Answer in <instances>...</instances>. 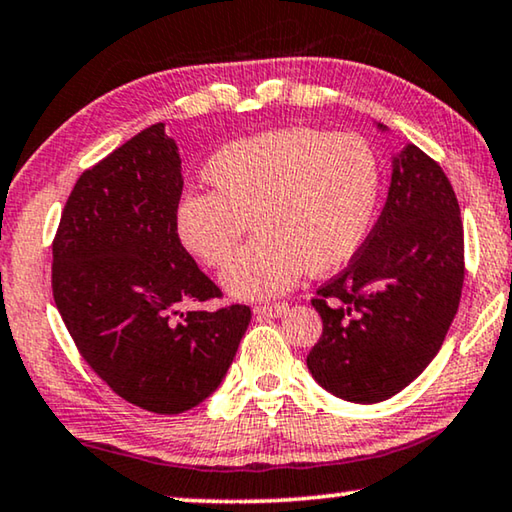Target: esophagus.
Returning <instances> with one entry per match:
<instances>
[{
  "label": "esophagus",
  "instance_id": "1",
  "mask_svg": "<svg viewBox=\"0 0 512 512\" xmlns=\"http://www.w3.org/2000/svg\"><path fill=\"white\" fill-rule=\"evenodd\" d=\"M289 310L287 303H273V305H255V315L259 317H282Z\"/></svg>",
  "mask_w": 512,
  "mask_h": 512
}]
</instances>
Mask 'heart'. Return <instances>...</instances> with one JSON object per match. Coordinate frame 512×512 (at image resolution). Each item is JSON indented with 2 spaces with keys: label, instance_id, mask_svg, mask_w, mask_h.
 I'll use <instances>...</instances> for the list:
<instances>
[{
  "label": "heart",
  "instance_id": "obj_1",
  "mask_svg": "<svg viewBox=\"0 0 512 512\" xmlns=\"http://www.w3.org/2000/svg\"><path fill=\"white\" fill-rule=\"evenodd\" d=\"M213 193L181 197L174 225L188 253L223 273L241 301L287 292L303 271L345 266L375 220L381 170L375 149L352 133L276 128L225 144L204 165Z\"/></svg>",
  "mask_w": 512,
  "mask_h": 512
}]
</instances>
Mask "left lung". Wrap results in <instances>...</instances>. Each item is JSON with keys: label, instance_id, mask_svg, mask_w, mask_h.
<instances>
[{"label": "left lung", "instance_id": "obj_1", "mask_svg": "<svg viewBox=\"0 0 512 512\" xmlns=\"http://www.w3.org/2000/svg\"><path fill=\"white\" fill-rule=\"evenodd\" d=\"M391 167L377 225L312 299L324 331L308 354L310 375L358 404L393 398L430 365L464 280L460 204L444 170L416 144H404Z\"/></svg>", "mask_w": 512, "mask_h": 512}]
</instances>
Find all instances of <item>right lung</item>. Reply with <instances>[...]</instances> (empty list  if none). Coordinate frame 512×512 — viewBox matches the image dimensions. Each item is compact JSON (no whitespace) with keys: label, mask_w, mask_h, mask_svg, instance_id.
Returning <instances> with one entry per match:
<instances>
[{"label":"right lung","mask_w":512,"mask_h":512,"mask_svg":"<svg viewBox=\"0 0 512 512\" xmlns=\"http://www.w3.org/2000/svg\"><path fill=\"white\" fill-rule=\"evenodd\" d=\"M179 147L154 124L82 172L52 243V294L91 370L119 398L183 414L220 386L250 324L181 246Z\"/></svg>","instance_id":"add662e5"}]
</instances>
